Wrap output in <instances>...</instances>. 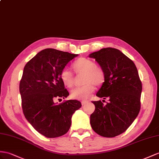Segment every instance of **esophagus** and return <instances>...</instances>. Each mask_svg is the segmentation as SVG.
Here are the masks:
<instances>
[{"instance_id": "esophagus-1", "label": "esophagus", "mask_w": 159, "mask_h": 159, "mask_svg": "<svg viewBox=\"0 0 159 159\" xmlns=\"http://www.w3.org/2000/svg\"><path fill=\"white\" fill-rule=\"evenodd\" d=\"M87 103H88L87 101H83L82 102H81V104H82V105H86Z\"/></svg>"}]
</instances>
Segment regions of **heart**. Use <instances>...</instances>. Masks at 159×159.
<instances>
[{
  "label": "heart",
  "instance_id": "1",
  "mask_svg": "<svg viewBox=\"0 0 159 159\" xmlns=\"http://www.w3.org/2000/svg\"><path fill=\"white\" fill-rule=\"evenodd\" d=\"M72 68L76 74H83V86L73 89L70 97L73 99L84 100L88 99L94 91V85L100 86L105 81L103 69L97 66L93 61L87 58H80L73 64ZM60 80L67 88H70L74 83V76L69 69L65 68L60 72Z\"/></svg>",
  "mask_w": 159,
  "mask_h": 159
}]
</instances>
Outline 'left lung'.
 <instances>
[{
  "label": "left lung",
  "instance_id": "1",
  "mask_svg": "<svg viewBox=\"0 0 159 159\" xmlns=\"http://www.w3.org/2000/svg\"><path fill=\"white\" fill-rule=\"evenodd\" d=\"M89 57L105 72V81L96 95L109 101L105 105L92 101L95 109L90 116L91 125L101 136L115 137L124 132L140 112L142 87L138 70L132 60L116 48H102Z\"/></svg>",
  "mask_w": 159,
  "mask_h": 159
}]
</instances>
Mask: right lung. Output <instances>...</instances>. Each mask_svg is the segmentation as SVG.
Returning <instances> with one entry per match:
<instances>
[{
  "instance_id": "1",
  "label": "right lung",
  "mask_w": 159,
  "mask_h": 159,
  "mask_svg": "<svg viewBox=\"0 0 159 159\" xmlns=\"http://www.w3.org/2000/svg\"><path fill=\"white\" fill-rule=\"evenodd\" d=\"M78 54L48 48L38 53L23 69L19 84L23 114L35 130L47 138L66 134L72 116L82 106L77 100L56 104L69 93L60 80V72Z\"/></svg>"
}]
</instances>
